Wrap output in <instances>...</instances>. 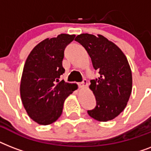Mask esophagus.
<instances>
[{"label":"esophagus","mask_w":151,"mask_h":151,"mask_svg":"<svg viewBox=\"0 0 151 151\" xmlns=\"http://www.w3.org/2000/svg\"><path fill=\"white\" fill-rule=\"evenodd\" d=\"M79 85H80L81 88H86L88 85L87 80H86V79H84V80L82 81V82H81Z\"/></svg>","instance_id":"esophagus-1"}]
</instances>
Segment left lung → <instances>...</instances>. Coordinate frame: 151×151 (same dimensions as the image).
Returning a JSON list of instances; mask_svg holds the SVG:
<instances>
[{
	"mask_svg": "<svg viewBox=\"0 0 151 151\" xmlns=\"http://www.w3.org/2000/svg\"><path fill=\"white\" fill-rule=\"evenodd\" d=\"M86 49L99 78L91 80L96 106L88 110L90 117L107 122L117 117L124 110L132 88V71L126 56L115 44L99 34H81L76 37Z\"/></svg>",
	"mask_w": 151,
	"mask_h": 151,
	"instance_id": "obj_1",
	"label": "left lung"
}]
</instances>
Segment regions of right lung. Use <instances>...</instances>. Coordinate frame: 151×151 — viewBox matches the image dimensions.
<instances>
[{"instance_id":"1","label":"right lung","mask_w":151,"mask_h":151,"mask_svg":"<svg viewBox=\"0 0 151 151\" xmlns=\"http://www.w3.org/2000/svg\"><path fill=\"white\" fill-rule=\"evenodd\" d=\"M75 35L61 34L37 45L27 57L22 71L20 96L29 117L39 124L55 122L63 112L65 99L78 88L59 81L64 50Z\"/></svg>"}]
</instances>
